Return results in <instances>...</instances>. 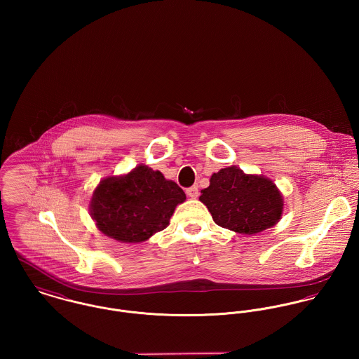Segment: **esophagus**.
<instances>
[{
    "instance_id": "1",
    "label": "esophagus",
    "mask_w": 359,
    "mask_h": 359,
    "mask_svg": "<svg viewBox=\"0 0 359 359\" xmlns=\"http://www.w3.org/2000/svg\"><path fill=\"white\" fill-rule=\"evenodd\" d=\"M187 195L189 196V198H192V199H196V198H199V188L198 187H191V188H188L187 189Z\"/></svg>"
}]
</instances>
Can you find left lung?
Segmentation results:
<instances>
[{
  "label": "left lung",
  "mask_w": 359,
  "mask_h": 359,
  "mask_svg": "<svg viewBox=\"0 0 359 359\" xmlns=\"http://www.w3.org/2000/svg\"><path fill=\"white\" fill-rule=\"evenodd\" d=\"M199 199L217 225L246 235L273 226L283 208L282 195L272 181L245 174L235 165L214 172Z\"/></svg>",
  "instance_id": "8db88e82"
}]
</instances>
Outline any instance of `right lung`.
Wrapping results in <instances>:
<instances>
[{
  "label": "right lung",
  "instance_id": "right-lung-1",
  "mask_svg": "<svg viewBox=\"0 0 359 359\" xmlns=\"http://www.w3.org/2000/svg\"><path fill=\"white\" fill-rule=\"evenodd\" d=\"M185 192L160 171L138 165L123 177L103 180L91 201V215L106 236L138 243L164 229Z\"/></svg>",
  "mask_w": 359,
  "mask_h": 359
}]
</instances>
